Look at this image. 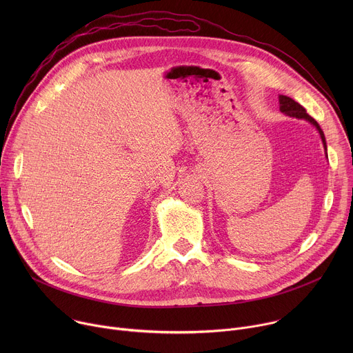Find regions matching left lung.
I'll use <instances>...</instances> for the list:
<instances>
[{"label":"left lung","instance_id":"1","mask_svg":"<svg viewBox=\"0 0 353 353\" xmlns=\"http://www.w3.org/2000/svg\"><path fill=\"white\" fill-rule=\"evenodd\" d=\"M279 109H281L282 113H285V114H288V116H290V117L305 119V120L310 121V123L319 130V132H320V135H321V139H323V143H324V148L327 149L325 137H324V132H323L321 127L319 125V123H317L312 116L307 114V112H306V109H305L303 106H300L297 102H294V100H293L292 97L281 94V96H279Z\"/></svg>","mask_w":353,"mask_h":353}]
</instances>
